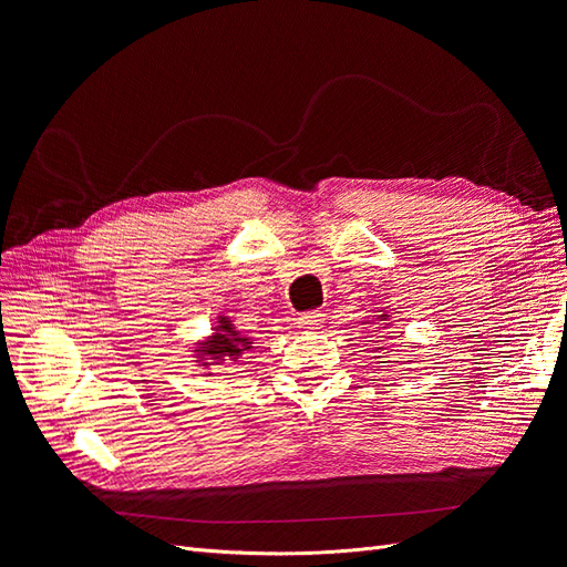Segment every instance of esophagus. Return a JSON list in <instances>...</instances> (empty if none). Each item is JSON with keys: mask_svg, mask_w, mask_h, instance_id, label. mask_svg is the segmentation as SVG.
<instances>
[{"mask_svg": "<svg viewBox=\"0 0 567 567\" xmlns=\"http://www.w3.org/2000/svg\"><path fill=\"white\" fill-rule=\"evenodd\" d=\"M323 319H326L323 312L312 310V312H305V315L298 317V326H300L302 331H317V329H321V326H323Z\"/></svg>", "mask_w": 567, "mask_h": 567, "instance_id": "34e87169", "label": "esophagus"}]
</instances>
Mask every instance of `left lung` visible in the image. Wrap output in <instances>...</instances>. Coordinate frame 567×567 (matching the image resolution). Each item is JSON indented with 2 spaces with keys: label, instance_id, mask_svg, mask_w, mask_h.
I'll list each match as a JSON object with an SVG mask.
<instances>
[{
  "label": "left lung",
  "instance_id": "left-lung-1",
  "mask_svg": "<svg viewBox=\"0 0 567 567\" xmlns=\"http://www.w3.org/2000/svg\"><path fill=\"white\" fill-rule=\"evenodd\" d=\"M381 319H388V315H381ZM381 350V348H379Z\"/></svg>",
  "mask_w": 567,
  "mask_h": 567
}]
</instances>
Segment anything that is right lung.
Here are the masks:
<instances>
[{
  "label": "right lung",
  "mask_w": 567,
  "mask_h": 567,
  "mask_svg": "<svg viewBox=\"0 0 567 567\" xmlns=\"http://www.w3.org/2000/svg\"><path fill=\"white\" fill-rule=\"evenodd\" d=\"M219 333L213 336V340L203 342V348L198 350L200 354H210L213 359H221V357H229L236 359L244 354V350L250 348V338H241V333L231 329V323L227 319H219Z\"/></svg>",
  "instance_id": "obj_1"
}]
</instances>
